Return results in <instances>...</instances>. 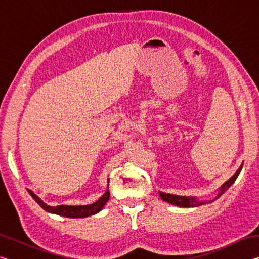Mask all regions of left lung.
Returning a JSON list of instances; mask_svg holds the SVG:
<instances>
[{
	"label": "left lung",
	"instance_id": "obj_1",
	"mask_svg": "<svg viewBox=\"0 0 259 259\" xmlns=\"http://www.w3.org/2000/svg\"><path fill=\"white\" fill-rule=\"evenodd\" d=\"M242 165L241 164L240 168L236 170V172L232 176L229 181H226L223 185L218 188L216 194H214V198L211 200H200L198 198H195V196H184V195H175V194H169V193H165V192H159V194L161 196V199L165 201V202H168L172 205H177V207H182V208H193V207H200V205H203L205 203H211L213 202L214 200H217L219 196H222L224 193L229 190V188L232 186V184L235 182V179L238 178L239 174L241 171V169H242Z\"/></svg>",
	"mask_w": 259,
	"mask_h": 259
}]
</instances>
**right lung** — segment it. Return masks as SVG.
I'll return each instance as SVG.
<instances>
[{
	"label": "right lung",
	"instance_id": "obj_1",
	"mask_svg": "<svg viewBox=\"0 0 259 259\" xmlns=\"http://www.w3.org/2000/svg\"><path fill=\"white\" fill-rule=\"evenodd\" d=\"M109 183V181H108ZM28 193L30 196L35 200L42 209H45L47 212L58 214V216L67 217V218H84L93 216V214L98 213L100 210H103L105 205L108 202L109 199V191H108V185L107 190L104 194L100 196V198L96 201V202L91 204H85V205H67V204H61V205H56V207H52V205L47 204L46 202L38 198V196L35 194L34 192L28 190Z\"/></svg>",
	"mask_w": 259,
	"mask_h": 259
}]
</instances>
